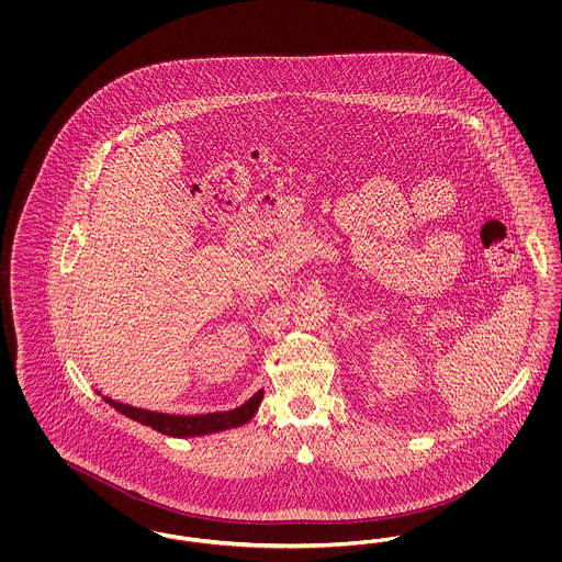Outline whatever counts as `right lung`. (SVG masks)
<instances>
[{
  "label": "right lung",
  "mask_w": 562,
  "mask_h": 562,
  "mask_svg": "<svg viewBox=\"0 0 562 562\" xmlns=\"http://www.w3.org/2000/svg\"><path fill=\"white\" fill-rule=\"evenodd\" d=\"M97 394L103 396L101 392H97ZM103 401L108 402L109 406H113L117 413H122L128 419L136 422V424H143L147 428L156 429V431L172 436V438H193V436H206V434H216V431H225V429L240 428L244 424H248L259 411V404L263 401V390H259L250 401L244 402L241 406L234 408V411L195 415V417L156 413V411L138 408L133 404L111 401L108 396H103Z\"/></svg>",
  "instance_id": "add662e5"
}]
</instances>
